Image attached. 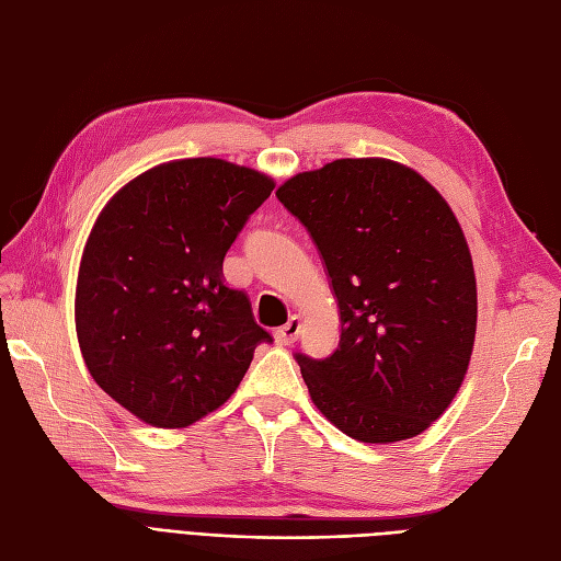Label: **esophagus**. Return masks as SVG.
<instances>
[{
    "label": "esophagus",
    "mask_w": 561,
    "mask_h": 561,
    "mask_svg": "<svg viewBox=\"0 0 561 561\" xmlns=\"http://www.w3.org/2000/svg\"><path fill=\"white\" fill-rule=\"evenodd\" d=\"M299 330H301V320H299L297 316H293L290 320L285 322L283 328H278V330L274 332V336H276V342H278L280 346H290V344L297 342Z\"/></svg>",
    "instance_id": "esophagus-1"
}]
</instances>
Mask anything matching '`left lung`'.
Wrapping results in <instances>:
<instances>
[{
	"label": "left lung",
	"instance_id": "1",
	"mask_svg": "<svg viewBox=\"0 0 561 561\" xmlns=\"http://www.w3.org/2000/svg\"><path fill=\"white\" fill-rule=\"evenodd\" d=\"M276 196L318 248L342 320L328 358L295 353L313 404L360 443L423 433L461 388L478 325L470 250L447 201L388 159H336Z\"/></svg>",
	"mask_w": 561,
	"mask_h": 561
}]
</instances>
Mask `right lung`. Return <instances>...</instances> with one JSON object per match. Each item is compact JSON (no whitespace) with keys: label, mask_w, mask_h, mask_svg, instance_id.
Here are the masks:
<instances>
[{"label":"right lung","mask_w":561,"mask_h":561,"mask_svg":"<svg viewBox=\"0 0 561 561\" xmlns=\"http://www.w3.org/2000/svg\"><path fill=\"white\" fill-rule=\"evenodd\" d=\"M274 180L222 159L161 163L118 192L83 248L77 336L95 383L157 428L225 404L274 339L222 262Z\"/></svg>","instance_id":"right-lung-1"}]
</instances>
